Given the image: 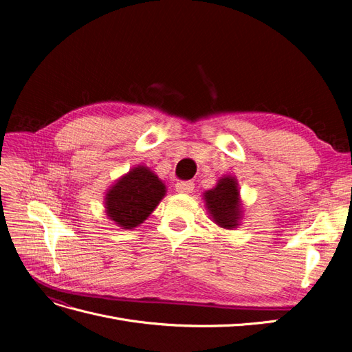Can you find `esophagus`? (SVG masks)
<instances>
[{
	"mask_svg": "<svg viewBox=\"0 0 352 352\" xmlns=\"http://www.w3.org/2000/svg\"><path fill=\"white\" fill-rule=\"evenodd\" d=\"M176 190L180 194H190L194 190V182H190V180H182V182H177Z\"/></svg>",
	"mask_w": 352,
	"mask_h": 352,
	"instance_id": "esophagus-1",
	"label": "esophagus"
}]
</instances>
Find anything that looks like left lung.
Returning a JSON list of instances; mask_svg holds the SVG:
<instances>
[{"label": "left lung", "instance_id": "1", "mask_svg": "<svg viewBox=\"0 0 352 352\" xmlns=\"http://www.w3.org/2000/svg\"><path fill=\"white\" fill-rule=\"evenodd\" d=\"M204 201L217 226L232 230L238 228L242 217V204L235 177L223 176L214 188L206 190Z\"/></svg>", "mask_w": 352, "mask_h": 352}]
</instances>
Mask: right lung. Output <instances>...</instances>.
I'll return each instance as SVG.
<instances>
[{
    "label": "right lung",
    "instance_id": "obj_1",
    "mask_svg": "<svg viewBox=\"0 0 352 352\" xmlns=\"http://www.w3.org/2000/svg\"><path fill=\"white\" fill-rule=\"evenodd\" d=\"M166 195V185L146 166H136L105 194V212L123 229L140 226Z\"/></svg>",
    "mask_w": 352,
    "mask_h": 352
}]
</instances>
